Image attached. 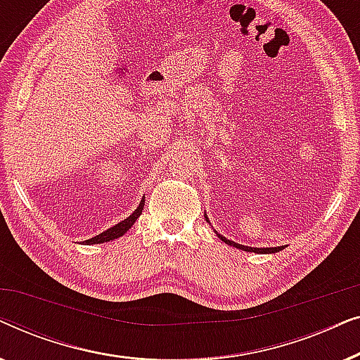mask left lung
Instances as JSON below:
<instances>
[{
    "label": "left lung",
    "mask_w": 360,
    "mask_h": 360,
    "mask_svg": "<svg viewBox=\"0 0 360 360\" xmlns=\"http://www.w3.org/2000/svg\"><path fill=\"white\" fill-rule=\"evenodd\" d=\"M205 218H206V221H208V223H210L208 216L205 214ZM214 233H216V231H214ZM216 234H218V233H216ZM218 238H219L221 240H223V243L228 244V245H233V248H236V249L245 250V252H255V254H275V252H280V250L285 249L283 245H280V248H249V245H243V244L234 243V240L226 239L224 236H221V234H218Z\"/></svg>",
    "instance_id": "1"
}]
</instances>
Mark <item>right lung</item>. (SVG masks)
I'll return each instance as SVG.
<instances>
[{"mask_svg":"<svg viewBox=\"0 0 360 360\" xmlns=\"http://www.w3.org/2000/svg\"><path fill=\"white\" fill-rule=\"evenodd\" d=\"M144 203H146V196H144V198L141 200L139 206H137V208H136L134 211H132V214L127 216L126 219H122L121 223H117V224H115V226H111L110 229L103 231L101 234L95 236V238L83 240V244H85V245H91V244H103V243H110V240H115V239H117V238H121L122 234H126L127 231L131 229V226L136 223V219L139 218L141 213H142V208H144Z\"/></svg>","mask_w":360,"mask_h":360,"instance_id":"right-lung-1","label":"right lung"}]
</instances>
